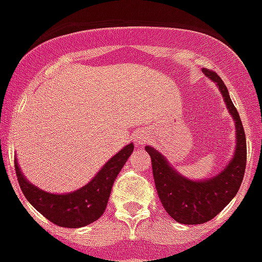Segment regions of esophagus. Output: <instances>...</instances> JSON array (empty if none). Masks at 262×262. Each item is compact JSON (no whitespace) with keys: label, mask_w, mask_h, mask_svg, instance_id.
Returning a JSON list of instances; mask_svg holds the SVG:
<instances>
[{"label":"esophagus","mask_w":262,"mask_h":262,"mask_svg":"<svg viewBox=\"0 0 262 262\" xmlns=\"http://www.w3.org/2000/svg\"><path fill=\"white\" fill-rule=\"evenodd\" d=\"M148 140H149V137H148L147 133H141L140 132V133H136L135 135V141L139 145H145L148 143Z\"/></svg>","instance_id":"1"}]
</instances>
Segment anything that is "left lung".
<instances>
[{
  "label": "left lung",
  "instance_id": "left-lung-1",
  "mask_svg": "<svg viewBox=\"0 0 262 262\" xmlns=\"http://www.w3.org/2000/svg\"><path fill=\"white\" fill-rule=\"evenodd\" d=\"M203 73L217 85L224 104L235 123V149L228 163L213 177L191 179L178 172L158 149L151 145L145 147V151L151 156L152 171L160 201L168 215L182 224L207 223L223 211L239 190L246 167V136L227 87L215 72L203 69Z\"/></svg>",
  "mask_w": 262,
  "mask_h": 262
}]
</instances>
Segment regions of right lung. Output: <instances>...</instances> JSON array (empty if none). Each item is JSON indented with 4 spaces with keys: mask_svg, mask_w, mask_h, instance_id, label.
<instances>
[{
    "mask_svg": "<svg viewBox=\"0 0 262 262\" xmlns=\"http://www.w3.org/2000/svg\"><path fill=\"white\" fill-rule=\"evenodd\" d=\"M133 149V143L125 145L99 170L87 185L75 191L61 194L43 190L32 185L23 174L17 159H14V167L23 194L39 213L61 227L80 228L100 219L103 212L106 211L115 178Z\"/></svg>",
    "mask_w": 262,
    "mask_h": 262,
    "instance_id": "obj_1",
    "label": "right lung"
}]
</instances>
